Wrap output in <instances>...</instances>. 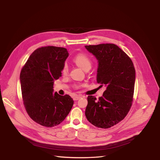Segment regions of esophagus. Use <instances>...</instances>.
<instances>
[{
  "label": "esophagus",
  "instance_id": "obj_1",
  "mask_svg": "<svg viewBox=\"0 0 160 160\" xmlns=\"http://www.w3.org/2000/svg\"><path fill=\"white\" fill-rule=\"evenodd\" d=\"M82 97H83V96H82V95L74 96V97H73V100H79L80 98H81Z\"/></svg>",
  "mask_w": 160,
  "mask_h": 160
}]
</instances>
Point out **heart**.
Here are the masks:
<instances>
[{
  "mask_svg": "<svg viewBox=\"0 0 160 160\" xmlns=\"http://www.w3.org/2000/svg\"><path fill=\"white\" fill-rule=\"evenodd\" d=\"M73 62L84 71L88 69H91L92 66V62L91 59L87 55L82 54V53H79V54L74 57L73 58ZM62 72L63 75H66L68 74V68L67 65H65L63 67Z\"/></svg>",
  "mask_w": 160,
  "mask_h": 160,
  "instance_id": "obj_1",
  "label": "heart"
}]
</instances>
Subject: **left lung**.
<instances>
[{
    "mask_svg": "<svg viewBox=\"0 0 160 160\" xmlns=\"http://www.w3.org/2000/svg\"><path fill=\"white\" fill-rule=\"evenodd\" d=\"M98 62L97 80L106 88L97 100L88 96V120L94 126L108 129L124 119L132 105L136 71L131 59L113 44L85 46Z\"/></svg>",
    "mask_w": 160,
    "mask_h": 160,
    "instance_id": "1",
    "label": "left lung"
}]
</instances>
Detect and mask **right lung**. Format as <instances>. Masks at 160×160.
I'll return each mask as SVG.
<instances>
[{"label":"right lung","mask_w":160,"mask_h":160,"mask_svg":"<svg viewBox=\"0 0 160 160\" xmlns=\"http://www.w3.org/2000/svg\"><path fill=\"white\" fill-rule=\"evenodd\" d=\"M69 56L66 48L42 47L29 56L21 70L22 99L30 118L40 125L52 127L62 123L74 103L69 95L53 93V83L62 76Z\"/></svg>","instance_id":"right-lung-1"}]
</instances>
